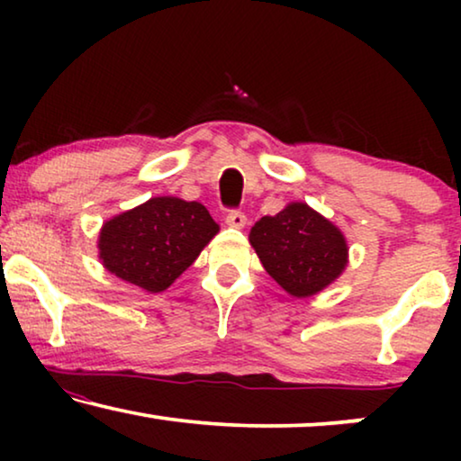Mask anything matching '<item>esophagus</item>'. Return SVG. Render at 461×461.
<instances>
[{"instance_id":"1","label":"esophagus","mask_w":461,"mask_h":461,"mask_svg":"<svg viewBox=\"0 0 461 461\" xmlns=\"http://www.w3.org/2000/svg\"><path fill=\"white\" fill-rule=\"evenodd\" d=\"M226 224L232 226V229H243L248 224V216L241 210H230L226 213Z\"/></svg>"}]
</instances>
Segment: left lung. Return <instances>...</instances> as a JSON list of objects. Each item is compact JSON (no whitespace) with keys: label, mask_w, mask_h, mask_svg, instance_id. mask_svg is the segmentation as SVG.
<instances>
[{"label":"left lung","mask_w":461,"mask_h":461,"mask_svg":"<svg viewBox=\"0 0 461 461\" xmlns=\"http://www.w3.org/2000/svg\"><path fill=\"white\" fill-rule=\"evenodd\" d=\"M249 243L267 273L295 298L317 294L338 279L348 254L342 232L306 203L258 220Z\"/></svg>","instance_id":"left-lung-1"}]
</instances>
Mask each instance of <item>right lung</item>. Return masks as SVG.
Masks as SVG:
<instances>
[{
	"mask_svg": "<svg viewBox=\"0 0 461 461\" xmlns=\"http://www.w3.org/2000/svg\"><path fill=\"white\" fill-rule=\"evenodd\" d=\"M216 232L205 205L155 197L103 226L100 260L119 279L157 294L197 260Z\"/></svg>",
	"mask_w": 461,
	"mask_h": 461,
	"instance_id": "1",
	"label": "right lung"
}]
</instances>
